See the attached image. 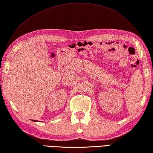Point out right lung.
Returning <instances> with one entry per match:
<instances>
[{"instance_id": "1", "label": "right lung", "mask_w": 153, "mask_h": 153, "mask_svg": "<svg viewBox=\"0 0 153 153\" xmlns=\"http://www.w3.org/2000/svg\"><path fill=\"white\" fill-rule=\"evenodd\" d=\"M32 121H33V122H38V121H37V120H31Z\"/></svg>"}]
</instances>
